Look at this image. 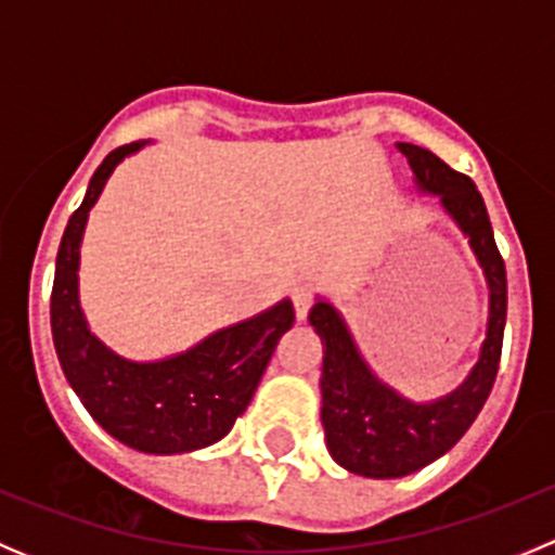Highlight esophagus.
Listing matches in <instances>:
<instances>
[{"label": "esophagus", "instance_id": "esophagus-1", "mask_svg": "<svg viewBox=\"0 0 555 555\" xmlns=\"http://www.w3.org/2000/svg\"><path fill=\"white\" fill-rule=\"evenodd\" d=\"M293 304H295V317L304 322V319L309 317V309L313 304V293L309 287H295L293 289Z\"/></svg>", "mask_w": 555, "mask_h": 555}]
</instances>
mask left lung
Listing matches in <instances>:
<instances>
[{
  "label": "left lung",
  "mask_w": 555,
  "mask_h": 555,
  "mask_svg": "<svg viewBox=\"0 0 555 555\" xmlns=\"http://www.w3.org/2000/svg\"><path fill=\"white\" fill-rule=\"evenodd\" d=\"M422 193L438 195L446 215L469 242L489 284L486 340L469 376L433 402H413L386 386L357 349L338 309L319 298L309 313L322 338V427L330 456L362 478H402L443 456L480 413L500 371L507 317L505 260L496 249L489 211L469 177L416 144L397 142Z\"/></svg>",
  "instance_id": "8db88e82"
}]
</instances>
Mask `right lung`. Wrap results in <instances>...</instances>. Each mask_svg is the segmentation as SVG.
<instances>
[{"instance_id": "add662e5", "label": "right lung", "mask_w": 555, "mask_h": 555, "mask_svg": "<svg viewBox=\"0 0 555 555\" xmlns=\"http://www.w3.org/2000/svg\"><path fill=\"white\" fill-rule=\"evenodd\" d=\"M147 142L112 150L91 177L80 209L66 222L55 257L50 330L61 371L86 411L128 449L144 453H188L206 449L231 433L271 362L279 338L293 327L289 300L222 327L182 354L133 362L106 349L91 333L77 293L80 244L88 211L106 179Z\"/></svg>"}]
</instances>
